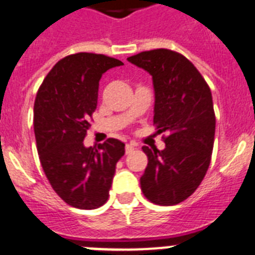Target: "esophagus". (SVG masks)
I'll use <instances>...</instances> for the list:
<instances>
[{"label":"esophagus","mask_w":255,"mask_h":255,"mask_svg":"<svg viewBox=\"0 0 255 255\" xmlns=\"http://www.w3.org/2000/svg\"><path fill=\"white\" fill-rule=\"evenodd\" d=\"M134 149H135V145H134V144L129 143V144H126V145H125L126 154H129V153H131Z\"/></svg>","instance_id":"esophagus-1"}]
</instances>
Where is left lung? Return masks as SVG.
<instances>
[{
	"mask_svg": "<svg viewBox=\"0 0 255 255\" xmlns=\"http://www.w3.org/2000/svg\"><path fill=\"white\" fill-rule=\"evenodd\" d=\"M128 61L152 75L153 124L167 134L163 150L141 148L148 157L141 191L152 203L175 206L197 190L211 163L216 129L211 89L197 67L171 49L140 52Z\"/></svg>",
	"mask_w": 255,
	"mask_h": 255,
	"instance_id": "8db88e82",
	"label": "left lung"
}]
</instances>
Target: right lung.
I'll return each instance as SVG.
<instances>
[{"mask_svg":"<svg viewBox=\"0 0 255 255\" xmlns=\"http://www.w3.org/2000/svg\"><path fill=\"white\" fill-rule=\"evenodd\" d=\"M124 65L105 55L80 52L60 60L39 87L34 134L40 164L53 190L69 206L96 209L108 199L125 144L110 138L97 149L83 143L97 108L103 74Z\"/></svg>","mask_w":255,"mask_h":255,"instance_id":"obj_1","label":"right lung"}]
</instances>
